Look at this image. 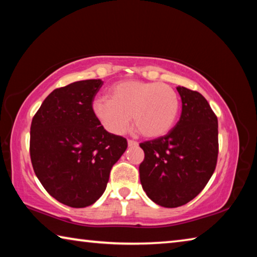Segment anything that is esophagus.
Returning a JSON list of instances; mask_svg holds the SVG:
<instances>
[{"label":"esophagus","instance_id":"obj_1","mask_svg":"<svg viewBox=\"0 0 257 257\" xmlns=\"http://www.w3.org/2000/svg\"><path fill=\"white\" fill-rule=\"evenodd\" d=\"M128 146L129 147H137L138 146V143L135 142V141H132V139H129V141H128Z\"/></svg>","mask_w":257,"mask_h":257}]
</instances>
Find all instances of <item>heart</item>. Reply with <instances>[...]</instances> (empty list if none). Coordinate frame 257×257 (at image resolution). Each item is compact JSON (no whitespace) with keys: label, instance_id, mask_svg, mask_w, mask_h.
<instances>
[{"label":"heart","instance_id":"obj_1","mask_svg":"<svg viewBox=\"0 0 257 257\" xmlns=\"http://www.w3.org/2000/svg\"><path fill=\"white\" fill-rule=\"evenodd\" d=\"M108 99L93 103V112L107 132L125 133L134 127L146 138H158L173 128L179 113V96L163 82L122 80L107 90Z\"/></svg>","mask_w":257,"mask_h":257}]
</instances>
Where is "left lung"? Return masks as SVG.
<instances>
[{
    "label": "left lung",
    "instance_id": "1",
    "mask_svg": "<svg viewBox=\"0 0 257 257\" xmlns=\"http://www.w3.org/2000/svg\"><path fill=\"white\" fill-rule=\"evenodd\" d=\"M182 103L180 119L168 135L141 143L145 153L139 165L143 189L163 207L194 199L215 170L219 152L217 118L202 94L177 87Z\"/></svg>",
    "mask_w": 257,
    "mask_h": 257
}]
</instances>
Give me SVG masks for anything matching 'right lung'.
<instances>
[{"mask_svg":"<svg viewBox=\"0 0 257 257\" xmlns=\"http://www.w3.org/2000/svg\"><path fill=\"white\" fill-rule=\"evenodd\" d=\"M102 85L101 79H88L54 89L32 121L35 175L52 197L71 207L89 206L102 196L112 167L128 146L94 114Z\"/></svg>","mask_w":257,"mask_h":257,"instance_id":"right-lung-1","label":"right lung"}]
</instances>
